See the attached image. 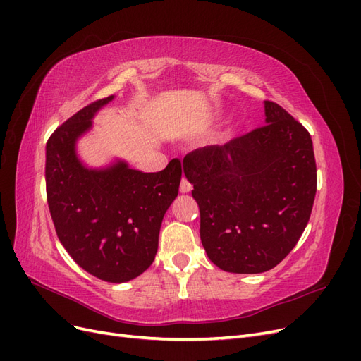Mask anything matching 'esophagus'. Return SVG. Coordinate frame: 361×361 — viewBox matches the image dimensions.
Wrapping results in <instances>:
<instances>
[{"instance_id": "1", "label": "esophagus", "mask_w": 361, "mask_h": 361, "mask_svg": "<svg viewBox=\"0 0 361 361\" xmlns=\"http://www.w3.org/2000/svg\"><path fill=\"white\" fill-rule=\"evenodd\" d=\"M191 190H192V185H191L187 179L183 178V179L180 180V192L185 194V192H190Z\"/></svg>"}]
</instances>
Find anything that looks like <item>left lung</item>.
<instances>
[{
  "label": "left lung",
  "instance_id": "8db88e82",
  "mask_svg": "<svg viewBox=\"0 0 361 361\" xmlns=\"http://www.w3.org/2000/svg\"><path fill=\"white\" fill-rule=\"evenodd\" d=\"M265 117L267 125L183 158L206 255L236 274L279 265L297 245L314 202L309 130L276 102L265 101Z\"/></svg>",
  "mask_w": 361,
  "mask_h": 361
}]
</instances>
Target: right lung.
<instances>
[{
  "label": "right lung",
  "mask_w": 361,
  "mask_h": 361,
  "mask_svg": "<svg viewBox=\"0 0 361 361\" xmlns=\"http://www.w3.org/2000/svg\"><path fill=\"white\" fill-rule=\"evenodd\" d=\"M114 96L84 106L47 143V197L63 247L92 276L123 283L152 265L158 251L164 214L178 197L179 159L157 173H143L117 161L87 169L75 145L92 128V118Z\"/></svg>",
  "instance_id": "add662e5"
}]
</instances>
